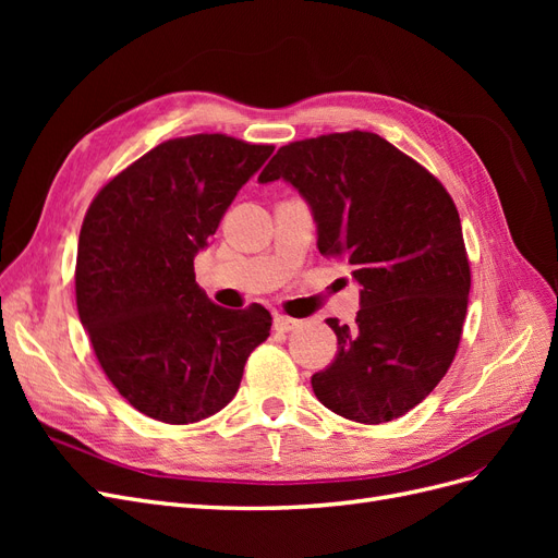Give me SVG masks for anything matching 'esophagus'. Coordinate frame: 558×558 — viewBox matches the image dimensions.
<instances>
[{"mask_svg": "<svg viewBox=\"0 0 558 558\" xmlns=\"http://www.w3.org/2000/svg\"><path fill=\"white\" fill-rule=\"evenodd\" d=\"M300 326V320L291 318V316H283V314H277L275 316V330L277 332H291L293 328Z\"/></svg>", "mask_w": 558, "mask_h": 558, "instance_id": "esophagus-1", "label": "esophagus"}]
</instances>
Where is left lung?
I'll use <instances>...</instances> for the list:
<instances>
[{
    "instance_id": "left-lung-1",
    "label": "left lung",
    "mask_w": 558,
    "mask_h": 558,
    "mask_svg": "<svg viewBox=\"0 0 558 558\" xmlns=\"http://www.w3.org/2000/svg\"><path fill=\"white\" fill-rule=\"evenodd\" d=\"M307 202L318 251L344 258L361 286L356 324L340 326L335 361L312 377L328 410L384 424L424 400L456 356L470 293L461 218L424 167L373 132L281 146L258 177Z\"/></svg>"
}]
</instances>
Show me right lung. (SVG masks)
Here are the masks:
<instances>
[{"mask_svg": "<svg viewBox=\"0 0 558 558\" xmlns=\"http://www.w3.org/2000/svg\"><path fill=\"white\" fill-rule=\"evenodd\" d=\"M272 150L226 134L170 140L113 177L83 218L81 324L118 393L162 424L221 412L267 340L269 312L214 305L193 260Z\"/></svg>", "mask_w": 558, "mask_h": 558, "instance_id": "add662e5", "label": "right lung"}]
</instances>
